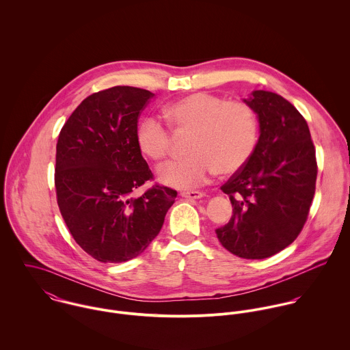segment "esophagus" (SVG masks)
I'll list each match as a JSON object with an SVG mask.
<instances>
[{
	"mask_svg": "<svg viewBox=\"0 0 350 350\" xmlns=\"http://www.w3.org/2000/svg\"><path fill=\"white\" fill-rule=\"evenodd\" d=\"M180 196H182L183 198H189V200H200L204 194H203L202 191L194 190V191H182Z\"/></svg>",
	"mask_w": 350,
	"mask_h": 350,
	"instance_id": "esophagus-1",
	"label": "esophagus"
}]
</instances>
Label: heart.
Here are the masks:
<instances>
[{"mask_svg":"<svg viewBox=\"0 0 350 350\" xmlns=\"http://www.w3.org/2000/svg\"><path fill=\"white\" fill-rule=\"evenodd\" d=\"M168 128L189 135L186 159L160 172L168 186L187 189L207 180L215 171L222 176L239 172L250 159L257 143L258 124L254 109L243 100H225L210 93H194L163 109ZM156 118L139 124V150L160 165L172 152V136Z\"/></svg>","mask_w":350,"mask_h":350,"instance_id":"heart-1","label":"heart"}]
</instances>
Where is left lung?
Wrapping results in <instances>:
<instances>
[{
    "instance_id": "1",
    "label": "left lung",
    "mask_w": 350,
    "mask_h": 350,
    "mask_svg": "<svg viewBox=\"0 0 350 350\" xmlns=\"http://www.w3.org/2000/svg\"><path fill=\"white\" fill-rule=\"evenodd\" d=\"M258 116L260 137L248 163L221 187L233 206L215 229L224 248L243 258H265L299 236L311 207L317 157L308 125L279 94L256 90L245 100Z\"/></svg>"
}]
</instances>
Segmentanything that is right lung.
<instances>
[{"label": "right lung", "mask_w": 350, "mask_h": 350, "mask_svg": "<svg viewBox=\"0 0 350 350\" xmlns=\"http://www.w3.org/2000/svg\"><path fill=\"white\" fill-rule=\"evenodd\" d=\"M152 97L131 86L100 90L82 100L59 133L57 206L75 243L100 262L142 254L178 196L154 183L132 197L153 179L136 143L139 117Z\"/></svg>", "instance_id": "1"}]
</instances>
